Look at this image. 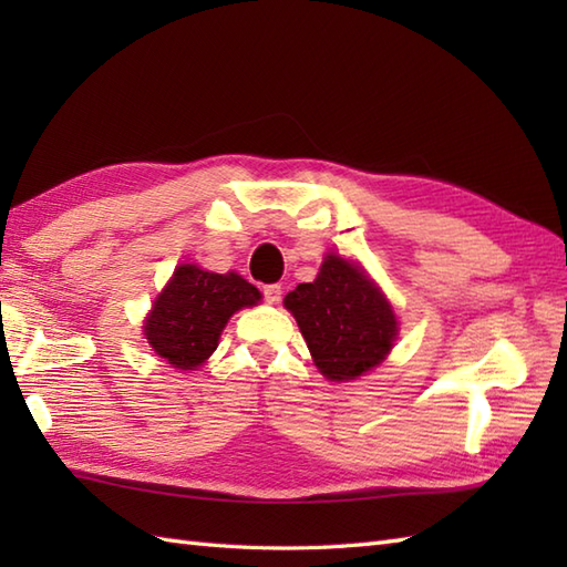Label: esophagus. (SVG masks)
Here are the masks:
<instances>
[{
    "instance_id": "esophagus-1",
    "label": "esophagus",
    "mask_w": 567,
    "mask_h": 567,
    "mask_svg": "<svg viewBox=\"0 0 567 567\" xmlns=\"http://www.w3.org/2000/svg\"><path fill=\"white\" fill-rule=\"evenodd\" d=\"M262 297L268 299L270 305H277L282 299V287L280 285H265L262 287Z\"/></svg>"
}]
</instances>
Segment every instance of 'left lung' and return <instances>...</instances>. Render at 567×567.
<instances>
[{
  "instance_id": "left-lung-1",
  "label": "left lung",
  "mask_w": 567,
  "mask_h": 567,
  "mask_svg": "<svg viewBox=\"0 0 567 567\" xmlns=\"http://www.w3.org/2000/svg\"><path fill=\"white\" fill-rule=\"evenodd\" d=\"M319 372L348 382L378 368L396 341L400 323L388 297L358 262L329 252L315 282L285 297Z\"/></svg>"
}]
</instances>
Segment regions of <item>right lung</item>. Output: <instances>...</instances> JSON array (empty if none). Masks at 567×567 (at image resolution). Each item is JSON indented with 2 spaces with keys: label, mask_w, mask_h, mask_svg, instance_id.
Returning a JSON list of instances; mask_svg holds the SVG:
<instances>
[{
  "label": "right lung",
  "mask_w": 567,
  "mask_h": 567,
  "mask_svg": "<svg viewBox=\"0 0 567 567\" xmlns=\"http://www.w3.org/2000/svg\"><path fill=\"white\" fill-rule=\"evenodd\" d=\"M258 302V287L240 275H219L185 262L155 297L143 333L167 365L197 370L216 351L228 319Z\"/></svg>",
  "instance_id": "add662e5"
}]
</instances>
